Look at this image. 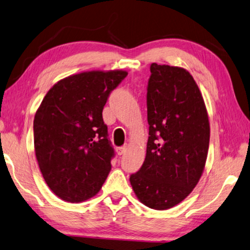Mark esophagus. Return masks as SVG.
Listing matches in <instances>:
<instances>
[{"label":"esophagus","mask_w":250,"mask_h":250,"mask_svg":"<svg viewBox=\"0 0 250 250\" xmlns=\"http://www.w3.org/2000/svg\"><path fill=\"white\" fill-rule=\"evenodd\" d=\"M126 149H127V146L118 147V148L116 149V153H117V155H120V156H121V155H123L126 152Z\"/></svg>","instance_id":"34e87169"}]
</instances>
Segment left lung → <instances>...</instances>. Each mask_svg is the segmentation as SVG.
<instances>
[{
  "instance_id": "8db88e82",
  "label": "left lung",
  "mask_w": 250,
  "mask_h": 250,
  "mask_svg": "<svg viewBox=\"0 0 250 250\" xmlns=\"http://www.w3.org/2000/svg\"><path fill=\"white\" fill-rule=\"evenodd\" d=\"M146 100V157L129 182L144 205L165 210L197 185L209 147V122L197 84L184 68L150 65Z\"/></svg>"
}]
</instances>
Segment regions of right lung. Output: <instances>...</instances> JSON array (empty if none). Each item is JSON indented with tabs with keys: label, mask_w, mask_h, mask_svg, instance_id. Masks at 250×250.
Listing matches in <instances>:
<instances>
[{
	"label": "right lung",
	"mask_w": 250,
	"mask_h": 250,
	"mask_svg": "<svg viewBox=\"0 0 250 250\" xmlns=\"http://www.w3.org/2000/svg\"><path fill=\"white\" fill-rule=\"evenodd\" d=\"M127 72H85L57 82L33 123L36 159L61 199L80 203L100 191L115 152L103 121L109 94Z\"/></svg>",
	"instance_id": "obj_1"
}]
</instances>
